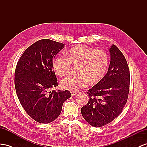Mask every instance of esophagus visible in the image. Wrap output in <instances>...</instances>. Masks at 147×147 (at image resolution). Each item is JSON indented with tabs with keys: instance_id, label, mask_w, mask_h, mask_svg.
<instances>
[{
	"instance_id": "obj_1",
	"label": "esophagus",
	"mask_w": 147,
	"mask_h": 147,
	"mask_svg": "<svg viewBox=\"0 0 147 147\" xmlns=\"http://www.w3.org/2000/svg\"><path fill=\"white\" fill-rule=\"evenodd\" d=\"M71 95H72V96H75L77 94V92L76 91H71Z\"/></svg>"
}]
</instances>
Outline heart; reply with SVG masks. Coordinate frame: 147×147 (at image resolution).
Listing matches in <instances>:
<instances>
[{
    "label": "heart",
    "instance_id": "1",
    "mask_svg": "<svg viewBox=\"0 0 147 147\" xmlns=\"http://www.w3.org/2000/svg\"><path fill=\"white\" fill-rule=\"evenodd\" d=\"M71 65L78 66L76 76L67 77L61 81V87L70 91H78L88 84L98 83L105 76L108 68L109 56L104 50L86 45L71 48L67 58L58 57L53 63V70L60 77L67 76Z\"/></svg>",
    "mask_w": 147,
    "mask_h": 147
}]
</instances>
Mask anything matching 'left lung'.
Instances as JSON below:
<instances>
[{
    "label": "left lung",
    "mask_w": 147,
    "mask_h": 147,
    "mask_svg": "<svg viewBox=\"0 0 147 147\" xmlns=\"http://www.w3.org/2000/svg\"><path fill=\"white\" fill-rule=\"evenodd\" d=\"M109 51L111 62L107 73L88 90V102L81 108L86 121L96 127L107 125L117 117L129 96L130 71L126 59L114 45Z\"/></svg>",
    "instance_id": "1"
}]
</instances>
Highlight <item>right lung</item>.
Here are the masks:
<instances>
[{"instance_id":"add662e5","label":"right lung","mask_w":147,"mask_h":147,"mask_svg":"<svg viewBox=\"0 0 147 147\" xmlns=\"http://www.w3.org/2000/svg\"><path fill=\"white\" fill-rule=\"evenodd\" d=\"M65 45L49 39L36 41L27 48L17 64L15 88L25 112L36 122L48 123L58 118L69 91H50L58 86L53 59Z\"/></svg>"}]
</instances>
